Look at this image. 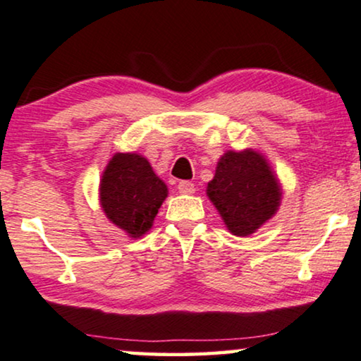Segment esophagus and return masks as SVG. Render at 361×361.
<instances>
[{
    "label": "esophagus",
    "instance_id": "esophagus-1",
    "mask_svg": "<svg viewBox=\"0 0 361 361\" xmlns=\"http://www.w3.org/2000/svg\"><path fill=\"white\" fill-rule=\"evenodd\" d=\"M177 189H179L180 194H192V192L195 190V187L190 180H180L179 184H177Z\"/></svg>",
    "mask_w": 361,
    "mask_h": 361
}]
</instances>
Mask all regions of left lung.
I'll use <instances>...</instances> for the list:
<instances>
[{
	"instance_id": "8db88e82",
	"label": "left lung",
	"mask_w": 361,
	"mask_h": 361,
	"mask_svg": "<svg viewBox=\"0 0 361 361\" xmlns=\"http://www.w3.org/2000/svg\"><path fill=\"white\" fill-rule=\"evenodd\" d=\"M224 222L233 235L254 233L277 212L282 192L265 159L255 151L226 152L207 185Z\"/></svg>"
}]
</instances>
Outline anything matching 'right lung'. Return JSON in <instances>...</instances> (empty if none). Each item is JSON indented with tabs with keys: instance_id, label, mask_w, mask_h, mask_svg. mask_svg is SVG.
Returning a JSON list of instances; mask_svg holds the SVG:
<instances>
[{
	"instance_id": "1",
	"label": "right lung",
	"mask_w": 361,
	"mask_h": 361,
	"mask_svg": "<svg viewBox=\"0 0 361 361\" xmlns=\"http://www.w3.org/2000/svg\"><path fill=\"white\" fill-rule=\"evenodd\" d=\"M101 205L107 219L130 237L152 227L167 197V185L154 174L147 159L137 154H116L102 174Z\"/></svg>"
}]
</instances>
